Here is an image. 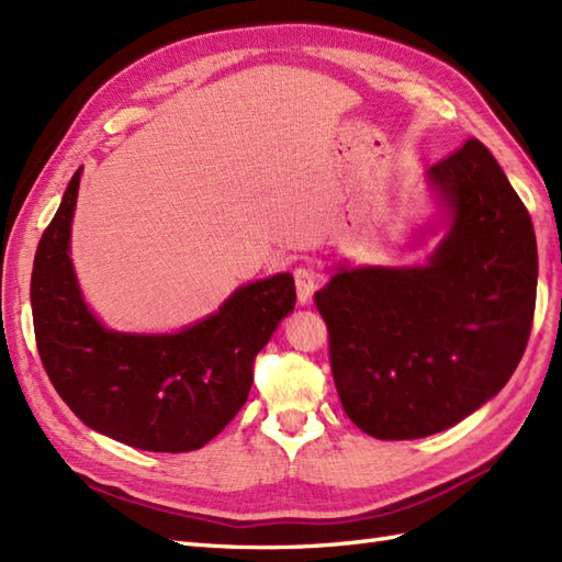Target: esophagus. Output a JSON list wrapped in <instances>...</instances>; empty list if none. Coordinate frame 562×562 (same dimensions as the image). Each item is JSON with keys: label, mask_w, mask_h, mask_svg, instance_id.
<instances>
[{"label": "esophagus", "mask_w": 562, "mask_h": 562, "mask_svg": "<svg viewBox=\"0 0 562 562\" xmlns=\"http://www.w3.org/2000/svg\"><path fill=\"white\" fill-rule=\"evenodd\" d=\"M294 280H296L299 301L301 304H308L313 292H315V286H318V282H321V272L313 266H299L294 270Z\"/></svg>", "instance_id": "obj_1"}]
</instances>
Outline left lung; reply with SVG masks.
<instances>
[{"mask_svg":"<svg viewBox=\"0 0 562 562\" xmlns=\"http://www.w3.org/2000/svg\"><path fill=\"white\" fill-rule=\"evenodd\" d=\"M429 180L453 215L429 263L341 268L313 296L341 406L384 441L437 435L496 396L535 323V225L492 151L470 137Z\"/></svg>","mask_w":562,"mask_h":562,"instance_id":"8db88e82","label":"left lung"}]
</instances>
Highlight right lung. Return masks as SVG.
I'll list each match as a JSON object with an SVG mask.
<instances>
[{"label":"right lung","mask_w":562,"mask_h":562,"mask_svg":"<svg viewBox=\"0 0 562 562\" xmlns=\"http://www.w3.org/2000/svg\"><path fill=\"white\" fill-rule=\"evenodd\" d=\"M80 168L37 244L31 304L40 361L78 418L142 451L201 449L249 396L254 361L294 308L290 272L254 282L178 335L111 333L85 306L68 258Z\"/></svg>","instance_id":"add662e5"}]
</instances>
